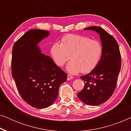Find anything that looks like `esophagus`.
I'll return each mask as SVG.
<instances>
[{
	"label": "esophagus",
	"instance_id": "esophagus-1",
	"mask_svg": "<svg viewBox=\"0 0 131 131\" xmlns=\"http://www.w3.org/2000/svg\"><path fill=\"white\" fill-rule=\"evenodd\" d=\"M73 78V77L72 76H71V75H70V74H68V76H67V80H70L72 79Z\"/></svg>",
	"mask_w": 131,
	"mask_h": 131
}]
</instances>
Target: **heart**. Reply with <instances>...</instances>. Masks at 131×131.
Returning <instances> with one entry per match:
<instances>
[{
    "label": "heart",
    "instance_id": "1",
    "mask_svg": "<svg viewBox=\"0 0 131 131\" xmlns=\"http://www.w3.org/2000/svg\"><path fill=\"white\" fill-rule=\"evenodd\" d=\"M102 52V46L97 41L76 35L63 37L61 43L55 42L51 49L52 58L58 67H62L70 56L72 61L67 64L66 69L71 74L92 71L97 66Z\"/></svg>",
    "mask_w": 131,
    "mask_h": 131
}]
</instances>
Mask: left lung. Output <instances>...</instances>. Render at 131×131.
<instances>
[{"mask_svg": "<svg viewBox=\"0 0 131 131\" xmlns=\"http://www.w3.org/2000/svg\"><path fill=\"white\" fill-rule=\"evenodd\" d=\"M84 30H93L99 34L103 52L94 70L80 77L85 82V86L78 93V96L86 104L98 105L107 101L116 88L121 67V52L116 39L103 28L92 26Z\"/></svg>", "mask_w": 131, "mask_h": 131, "instance_id": "left-lung-1", "label": "left lung"}]
</instances>
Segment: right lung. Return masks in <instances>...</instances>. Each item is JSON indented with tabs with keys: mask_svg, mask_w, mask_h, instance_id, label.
<instances>
[{
	"mask_svg": "<svg viewBox=\"0 0 131 131\" xmlns=\"http://www.w3.org/2000/svg\"><path fill=\"white\" fill-rule=\"evenodd\" d=\"M49 35L47 30H31L12 48V75L17 90L27 103L36 108L52 104L58 95L59 87L67 78L52 59L41 53L37 46Z\"/></svg>",
	"mask_w": 131,
	"mask_h": 131,
	"instance_id": "add662e5",
	"label": "right lung"
}]
</instances>
